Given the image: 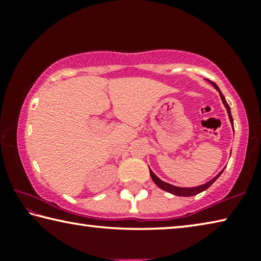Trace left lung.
<instances>
[{
  "label": "left lung",
  "mask_w": 261,
  "mask_h": 261,
  "mask_svg": "<svg viewBox=\"0 0 261 261\" xmlns=\"http://www.w3.org/2000/svg\"><path fill=\"white\" fill-rule=\"evenodd\" d=\"M211 83H212V85H213V86L216 88V90L219 91L220 96H221V100H222L224 107L227 108L228 116H229V118H230V122H231V124H232V126H233V120H232V116H231V113H230V107H229V105L227 103L226 98H224L223 94L221 93V91H220V88L218 87V85H216V84L213 83V82H211ZM222 171H223V170H222ZM222 171H221L220 174L216 175L213 179H211L210 182H207V183L202 184V185H199V187H196V188H178V187H175V185L168 184V183H166V182H163V180H161L159 177H156L155 174H154L151 169H149V174H151V177H152V179H153V182L155 183L160 189L165 190V191L170 192V193L175 194V196H179V197H191V196H196V194L200 193V192H202V191H205L206 189H208V188L211 187V185L213 184L216 179H218L219 176H220L221 174H222Z\"/></svg>",
  "instance_id": "1"
}]
</instances>
